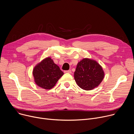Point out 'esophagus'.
<instances>
[{
	"mask_svg": "<svg viewBox=\"0 0 134 134\" xmlns=\"http://www.w3.org/2000/svg\"><path fill=\"white\" fill-rule=\"evenodd\" d=\"M64 72L65 73H69V74H71V71L70 70H65L64 71Z\"/></svg>",
	"mask_w": 134,
	"mask_h": 134,
	"instance_id": "34e87169",
	"label": "esophagus"
}]
</instances>
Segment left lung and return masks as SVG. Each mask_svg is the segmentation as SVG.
<instances>
[{
    "label": "left lung",
    "mask_w": 134,
    "mask_h": 134,
    "mask_svg": "<svg viewBox=\"0 0 134 134\" xmlns=\"http://www.w3.org/2000/svg\"><path fill=\"white\" fill-rule=\"evenodd\" d=\"M104 75L102 67L97 61L85 58L78 63L74 72V79L82 89L90 91L100 84Z\"/></svg>",
    "instance_id": "8db88e82"
}]
</instances>
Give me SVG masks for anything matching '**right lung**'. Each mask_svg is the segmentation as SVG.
I'll return each mask as SVG.
<instances>
[{
  "label": "right lung",
  "mask_w": 134,
  "mask_h": 134,
  "mask_svg": "<svg viewBox=\"0 0 134 134\" xmlns=\"http://www.w3.org/2000/svg\"><path fill=\"white\" fill-rule=\"evenodd\" d=\"M32 73L35 84L46 90L53 88L64 75L59 67L54 64L50 57L36 65Z\"/></svg>",
  "instance_id": "right-lung-1"
}]
</instances>
